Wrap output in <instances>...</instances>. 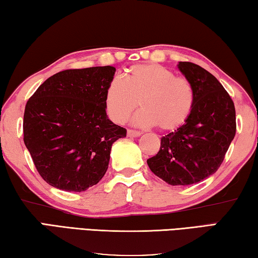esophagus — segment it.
<instances>
[{
	"instance_id": "obj_1",
	"label": "esophagus",
	"mask_w": 258,
	"mask_h": 258,
	"mask_svg": "<svg viewBox=\"0 0 258 258\" xmlns=\"http://www.w3.org/2000/svg\"><path fill=\"white\" fill-rule=\"evenodd\" d=\"M126 135H128V137H139L142 135V133L141 132H137V130L128 129V132H126Z\"/></svg>"
}]
</instances>
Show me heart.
I'll use <instances>...</instances> for the list:
<instances>
[{
  "instance_id": "1",
  "label": "heart",
  "mask_w": 258,
  "mask_h": 258,
  "mask_svg": "<svg viewBox=\"0 0 258 258\" xmlns=\"http://www.w3.org/2000/svg\"><path fill=\"white\" fill-rule=\"evenodd\" d=\"M143 110L134 122L141 126L157 125L174 132L188 121L195 106V90L188 79L156 63L136 64L126 69L123 79L106 86L104 106L110 119L123 123L138 107Z\"/></svg>"
}]
</instances>
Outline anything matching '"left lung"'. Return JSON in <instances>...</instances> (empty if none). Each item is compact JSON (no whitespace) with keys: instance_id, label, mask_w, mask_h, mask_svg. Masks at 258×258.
<instances>
[{"instance_id":"1","label":"left lung","mask_w":258,"mask_h":258,"mask_svg":"<svg viewBox=\"0 0 258 258\" xmlns=\"http://www.w3.org/2000/svg\"><path fill=\"white\" fill-rule=\"evenodd\" d=\"M178 68L195 90V106L186 123L161 138L159 153L147 164L169 184L189 186L222 164L236 135V110L227 90L204 68L191 62H179Z\"/></svg>"}]
</instances>
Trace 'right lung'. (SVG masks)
I'll return each instance as SVG.
<instances>
[{"label":"right lung","instance_id":"right-lung-1","mask_svg":"<svg viewBox=\"0 0 258 258\" xmlns=\"http://www.w3.org/2000/svg\"><path fill=\"white\" fill-rule=\"evenodd\" d=\"M114 72L110 66L60 71L27 102L25 145L52 187L84 191L105 174L112 144L126 135L108 119L104 106Z\"/></svg>","mask_w":258,"mask_h":258}]
</instances>
